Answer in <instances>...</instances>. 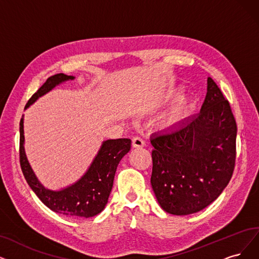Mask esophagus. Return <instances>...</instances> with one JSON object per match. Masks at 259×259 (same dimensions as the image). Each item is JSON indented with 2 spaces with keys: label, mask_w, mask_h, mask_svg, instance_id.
<instances>
[{
  "label": "esophagus",
  "mask_w": 259,
  "mask_h": 259,
  "mask_svg": "<svg viewBox=\"0 0 259 259\" xmlns=\"http://www.w3.org/2000/svg\"><path fill=\"white\" fill-rule=\"evenodd\" d=\"M132 144L134 148H142L144 147V141L141 137H134L132 140Z\"/></svg>",
  "instance_id": "esophagus-1"
}]
</instances>
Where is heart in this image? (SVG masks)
<instances>
[{"label": "heart", "mask_w": 259, "mask_h": 259, "mask_svg": "<svg viewBox=\"0 0 259 259\" xmlns=\"http://www.w3.org/2000/svg\"><path fill=\"white\" fill-rule=\"evenodd\" d=\"M183 91L180 88H172L164 92L161 96V98L158 101V105H167L169 103H172L174 100L172 107L169 109V111L165 113L162 124L167 127H173L179 125L180 123L183 122V120L187 117L189 106L188 103L182 97Z\"/></svg>", "instance_id": "1"}]
</instances>
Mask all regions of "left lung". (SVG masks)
Returning <instances> with one entry per match:
<instances>
[{
  "label": "left lung",
  "mask_w": 259,
  "mask_h": 259,
  "mask_svg": "<svg viewBox=\"0 0 259 259\" xmlns=\"http://www.w3.org/2000/svg\"><path fill=\"white\" fill-rule=\"evenodd\" d=\"M236 136L230 103L208 77L198 115L151 137V185L165 212L191 214L218 198L233 175Z\"/></svg>",
  "instance_id": "1"
}]
</instances>
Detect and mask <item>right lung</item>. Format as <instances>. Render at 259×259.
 <instances>
[{
	"label": "right lung",
	"instance_id": "1",
	"mask_svg": "<svg viewBox=\"0 0 259 259\" xmlns=\"http://www.w3.org/2000/svg\"><path fill=\"white\" fill-rule=\"evenodd\" d=\"M74 78L64 73L49 77L29 99L25 109L56 86ZM23 121L22 117L20 121V164L27 184L40 201L51 210L67 217L90 218L99 214L108 202L117 167L124 155L130 152L132 140L120 138L103 141L88 170L78 181L60 190H52L39 182L27 160L24 150Z\"/></svg>",
	"mask_w": 259,
	"mask_h": 259
}]
</instances>
